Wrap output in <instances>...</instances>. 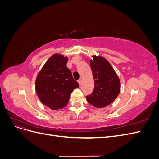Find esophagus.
<instances>
[{"instance_id": "esophagus-1", "label": "esophagus", "mask_w": 159, "mask_h": 159, "mask_svg": "<svg viewBox=\"0 0 159 159\" xmlns=\"http://www.w3.org/2000/svg\"><path fill=\"white\" fill-rule=\"evenodd\" d=\"M78 83H79V84L80 85H81V81H82V80H81V79H80V80H78Z\"/></svg>"}]
</instances>
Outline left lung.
<instances>
[{"label": "left lung", "instance_id": "obj_1", "mask_svg": "<svg viewBox=\"0 0 159 159\" xmlns=\"http://www.w3.org/2000/svg\"><path fill=\"white\" fill-rule=\"evenodd\" d=\"M90 66L94 78L92 93L86 97L88 103L102 108L112 103L119 94L121 84L109 62L102 56H93Z\"/></svg>", "mask_w": 159, "mask_h": 159}]
</instances>
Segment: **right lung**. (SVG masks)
Segmentation results:
<instances>
[{"label": "right lung", "mask_w": 159, "mask_h": 159, "mask_svg": "<svg viewBox=\"0 0 159 159\" xmlns=\"http://www.w3.org/2000/svg\"><path fill=\"white\" fill-rule=\"evenodd\" d=\"M68 57L56 54L48 60L36 79V91L40 102L51 109L64 108L79 84L66 66Z\"/></svg>", "instance_id": "1"}]
</instances>
